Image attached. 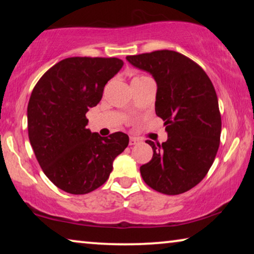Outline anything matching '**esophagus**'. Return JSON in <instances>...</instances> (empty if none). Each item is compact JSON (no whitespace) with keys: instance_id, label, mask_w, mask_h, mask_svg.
I'll return each mask as SVG.
<instances>
[{"instance_id":"1","label":"esophagus","mask_w":254,"mask_h":254,"mask_svg":"<svg viewBox=\"0 0 254 254\" xmlns=\"http://www.w3.org/2000/svg\"><path fill=\"white\" fill-rule=\"evenodd\" d=\"M138 142H140V140H138V138L133 137V136L129 137V145H135V144H137Z\"/></svg>"}]
</instances>
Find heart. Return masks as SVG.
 <instances>
[{
  "label": "heart",
  "instance_id": "heart-1",
  "mask_svg": "<svg viewBox=\"0 0 254 254\" xmlns=\"http://www.w3.org/2000/svg\"><path fill=\"white\" fill-rule=\"evenodd\" d=\"M147 78V76L144 75H138V76H135V77L131 79V82H136V81H141V79H144Z\"/></svg>",
  "mask_w": 254,
  "mask_h": 254
}]
</instances>
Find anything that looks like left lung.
I'll use <instances>...</instances> for the list:
<instances>
[{"instance_id":"left-lung-1","label":"left lung","mask_w":254,"mask_h":254,"mask_svg":"<svg viewBox=\"0 0 254 254\" xmlns=\"http://www.w3.org/2000/svg\"><path fill=\"white\" fill-rule=\"evenodd\" d=\"M131 64L154 76L155 111L168 141L151 145V161L140 168L152 190L177 195L196 186L209 171L221 138V113L213 83L196 62L175 51L128 55Z\"/></svg>"}]
</instances>
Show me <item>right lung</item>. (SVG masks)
I'll return each mask as SVG.
<instances>
[{
	"label": "right lung",
	"mask_w": 254,
	"mask_h": 254,
	"mask_svg": "<svg viewBox=\"0 0 254 254\" xmlns=\"http://www.w3.org/2000/svg\"><path fill=\"white\" fill-rule=\"evenodd\" d=\"M123 65L118 58H68L48 69L33 88L27 105L30 143L45 175L64 192L98 189L109 179L114 158L127 148V134L102 137L86 128L85 117Z\"/></svg>",
	"instance_id": "right-lung-1"
}]
</instances>
